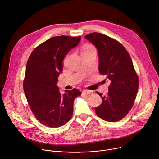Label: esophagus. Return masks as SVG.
I'll return each instance as SVG.
<instances>
[{
    "instance_id": "34e87169",
    "label": "esophagus",
    "mask_w": 159,
    "mask_h": 159,
    "mask_svg": "<svg viewBox=\"0 0 159 159\" xmlns=\"http://www.w3.org/2000/svg\"><path fill=\"white\" fill-rule=\"evenodd\" d=\"M82 93L85 94H91L93 93L92 91H89V90H84L82 91Z\"/></svg>"
}]
</instances>
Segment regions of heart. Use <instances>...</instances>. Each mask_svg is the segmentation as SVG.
<instances>
[{
	"label": "heart",
	"mask_w": 159,
	"mask_h": 159,
	"mask_svg": "<svg viewBox=\"0 0 159 159\" xmlns=\"http://www.w3.org/2000/svg\"><path fill=\"white\" fill-rule=\"evenodd\" d=\"M92 49H94V47L91 45H89V44H87L85 45L84 47V49H83V51H86V50H92Z\"/></svg>",
	"instance_id": "obj_1"
}]
</instances>
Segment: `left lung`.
Masks as SVG:
<instances>
[{"label":"left lung","instance_id":"8db88e82","mask_svg":"<svg viewBox=\"0 0 159 159\" xmlns=\"http://www.w3.org/2000/svg\"><path fill=\"white\" fill-rule=\"evenodd\" d=\"M85 39L97 49L99 71L110 82L107 96L96 92L102 103L95 108V112L105 121H119L132 108L138 89V77L131 56L120 42L104 34L94 32Z\"/></svg>","mask_w":159,"mask_h":159}]
</instances>
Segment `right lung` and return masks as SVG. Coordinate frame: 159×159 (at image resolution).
<instances>
[{
    "mask_svg": "<svg viewBox=\"0 0 159 159\" xmlns=\"http://www.w3.org/2000/svg\"><path fill=\"white\" fill-rule=\"evenodd\" d=\"M81 37H53L37 47L28 60L23 89L36 119L49 127L66 124L73 115L77 89L61 94L57 83L63 71V60L76 47Z\"/></svg>",
    "mask_w": 159,
    "mask_h": 159,
    "instance_id": "1",
    "label": "right lung"
}]
</instances>
